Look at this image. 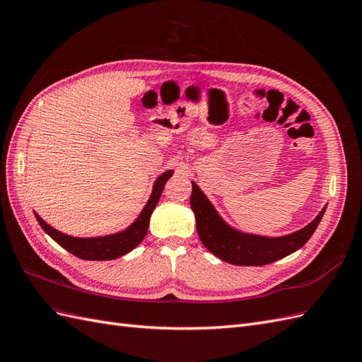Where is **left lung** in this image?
Masks as SVG:
<instances>
[{
  "label": "left lung",
  "mask_w": 362,
  "mask_h": 362,
  "mask_svg": "<svg viewBox=\"0 0 362 362\" xmlns=\"http://www.w3.org/2000/svg\"><path fill=\"white\" fill-rule=\"evenodd\" d=\"M192 187L190 205L201 242L213 255L235 266H266L293 254L311 238L326 210L323 206L311 223L287 235L264 237L247 234L223 221L198 184L192 181Z\"/></svg>",
  "instance_id": "obj_1"
}]
</instances>
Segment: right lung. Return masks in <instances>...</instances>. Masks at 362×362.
Here are the masks:
<instances>
[{
	"mask_svg": "<svg viewBox=\"0 0 362 362\" xmlns=\"http://www.w3.org/2000/svg\"><path fill=\"white\" fill-rule=\"evenodd\" d=\"M172 175L173 170H166L160 175L154 182V187H152L151 198L148 199L139 217L127 229L116 234H108L103 237H72L54 229L51 225L43 221L39 214L35 213V216L43 231H45L54 242L59 243L63 249H66L75 257L89 261L116 259L133 250L137 245H140L141 240L145 238L149 228L151 214L157 206L164 185H166Z\"/></svg>",
	"mask_w": 362,
	"mask_h": 362,
	"instance_id": "add662e5",
	"label": "right lung"
}]
</instances>
